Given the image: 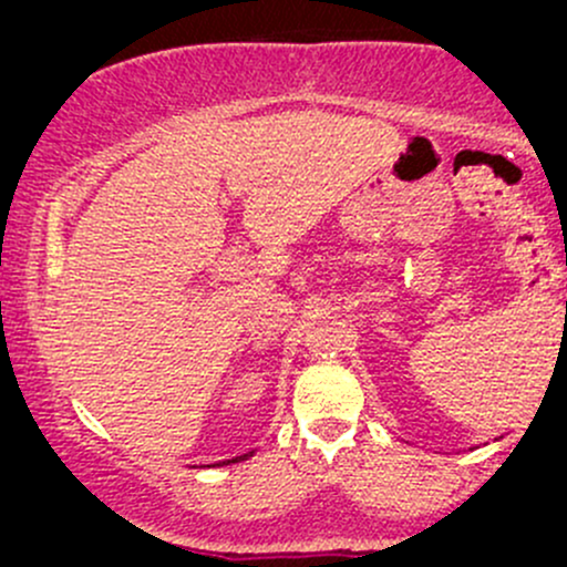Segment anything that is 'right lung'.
Returning a JSON list of instances; mask_svg holds the SVG:
<instances>
[{"mask_svg":"<svg viewBox=\"0 0 567 567\" xmlns=\"http://www.w3.org/2000/svg\"><path fill=\"white\" fill-rule=\"evenodd\" d=\"M252 455V451L250 453H243V455H237V458H231V461H218V464H213V466H224V464H237V461H245V458H250Z\"/></svg>","mask_w":567,"mask_h":567,"instance_id":"add662e5","label":"right lung"}]
</instances>
